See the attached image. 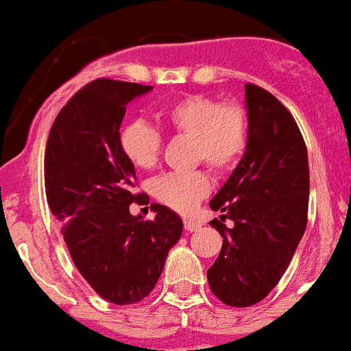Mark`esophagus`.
Listing matches in <instances>:
<instances>
[{"label": "esophagus", "mask_w": 351, "mask_h": 351, "mask_svg": "<svg viewBox=\"0 0 351 351\" xmlns=\"http://www.w3.org/2000/svg\"><path fill=\"white\" fill-rule=\"evenodd\" d=\"M183 226H185V230H189V232H194V230H197L199 227H201V223L195 222V220H192V219H185L183 220Z\"/></svg>", "instance_id": "esophagus-1"}]
</instances>
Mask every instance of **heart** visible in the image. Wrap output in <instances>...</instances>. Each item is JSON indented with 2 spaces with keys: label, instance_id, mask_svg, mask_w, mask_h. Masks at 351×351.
<instances>
[{
  "label": "heart",
  "instance_id": "b5f03b06",
  "mask_svg": "<svg viewBox=\"0 0 351 351\" xmlns=\"http://www.w3.org/2000/svg\"><path fill=\"white\" fill-rule=\"evenodd\" d=\"M160 124L176 136L191 138V160L206 162L215 171H227L245 154L250 124L245 108L238 103H220L206 94H189L157 110ZM125 159L140 169L159 162L162 134L145 121L124 125L119 136ZM211 189L203 169L164 173L150 183V192L159 203L182 213L197 206Z\"/></svg>",
  "mask_w": 351,
  "mask_h": 351
}]
</instances>
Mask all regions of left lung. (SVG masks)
<instances>
[{"mask_svg": "<svg viewBox=\"0 0 351 351\" xmlns=\"http://www.w3.org/2000/svg\"><path fill=\"white\" fill-rule=\"evenodd\" d=\"M248 145L210 201L223 238L208 269L211 292L234 308L257 304L278 285L308 223V150L292 113L266 89L245 85ZM226 218L235 226L227 228Z\"/></svg>", "mask_w": 351, "mask_h": 351, "instance_id": "left-lung-1", "label": "left lung"}]
</instances>
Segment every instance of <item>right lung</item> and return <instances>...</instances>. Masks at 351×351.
<instances>
[{
	"mask_svg": "<svg viewBox=\"0 0 351 351\" xmlns=\"http://www.w3.org/2000/svg\"><path fill=\"white\" fill-rule=\"evenodd\" d=\"M150 85L97 78L62 106L45 148L50 211L84 280L113 304H134L152 292L183 223L175 211L150 204L156 219L129 213L147 194L132 192L134 166L119 136L125 106Z\"/></svg>",
	"mask_w": 351,
	"mask_h": 351,
	"instance_id": "obj_1",
	"label": "right lung"
}]
</instances>
